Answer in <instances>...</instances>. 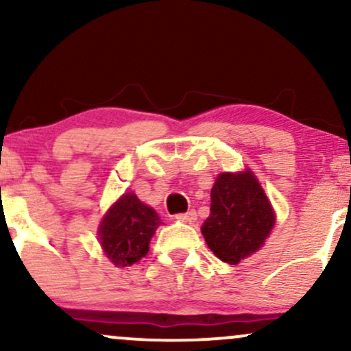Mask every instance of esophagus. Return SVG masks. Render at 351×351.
<instances>
[{"instance_id": "34e87169", "label": "esophagus", "mask_w": 351, "mask_h": 351, "mask_svg": "<svg viewBox=\"0 0 351 351\" xmlns=\"http://www.w3.org/2000/svg\"><path fill=\"white\" fill-rule=\"evenodd\" d=\"M176 219L183 221V223H195L196 221V211H188V213H181V215H176Z\"/></svg>"}]
</instances>
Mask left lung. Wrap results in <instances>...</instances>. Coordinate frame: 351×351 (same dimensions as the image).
<instances>
[{"label":"left lung","instance_id":"1","mask_svg":"<svg viewBox=\"0 0 351 351\" xmlns=\"http://www.w3.org/2000/svg\"><path fill=\"white\" fill-rule=\"evenodd\" d=\"M276 216L252 171L221 173L211 189V213L201 226L217 259L239 264L271 234Z\"/></svg>","mask_w":351,"mask_h":351}]
</instances>
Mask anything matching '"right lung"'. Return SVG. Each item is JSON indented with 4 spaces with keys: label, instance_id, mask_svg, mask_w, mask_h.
Here are the masks:
<instances>
[{
    "label": "right lung",
    "instance_id": "obj_1",
    "mask_svg": "<svg viewBox=\"0 0 351 351\" xmlns=\"http://www.w3.org/2000/svg\"><path fill=\"white\" fill-rule=\"evenodd\" d=\"M162 224L156 211L134 193L120 196L104 216L99 239L106 256L117 267H127L147 256L148 244Z\"/></svg>",
    "mask_w": 351,
    "mask_h": 351
}]
</instances>
